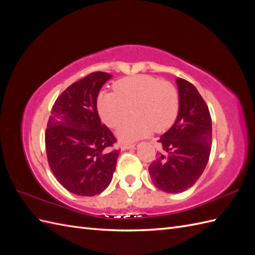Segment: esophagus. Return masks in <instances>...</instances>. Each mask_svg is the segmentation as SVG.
I'll return each mask as SVG.
<instances>
[{
  "mask_svg": "<svg viewBox=\"0 0 255 255\" xmlns=\"http://www.w3.org/2000/svg\"><path fill=\"white\" fill-rule=\"evenodd\" d=\"M134 147H136V144L134 143H123L122 144V149L123 150H127V149H133Z\"/></svg>",
  "mask_w": 255,
  "mask_h": 255,
  "instance_id": "34e87169",
  "label": "esophagus"
}]
</instances>
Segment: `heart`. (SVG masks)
Here are the masks:
<instances>
[{
  "mask_svg": "<svg viewBox=\"0 0 255 255\" xmlns=\"http://www.w3.org/2000/svg\"><path fill=\"white\" fill-rule=\"evenodd\" d=\"M115 93H102L97 111L102 121L112 128L131 112L135 116L117 128L122 142H132L147 137L151 131L162 132L176 121L180 110L178 92L167 81L151 75H134L114 83Z\"/></svg>",
  "mask_w": 255,
  "mask_h": 255,
  "instance_id": "1",
  "label": "heart"
}]
</instances>
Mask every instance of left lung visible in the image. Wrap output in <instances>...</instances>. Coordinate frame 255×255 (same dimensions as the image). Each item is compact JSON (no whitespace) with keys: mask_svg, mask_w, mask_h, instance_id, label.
Returning <instances> with one entry per match:
<instances>
[{"mask_svg":"<svg viewBox=\"0 0 255 255\" xmlns=\"http://www.w3.org/2000/svg\"><path fill=\"white\" fill-rule=\"evenodd\" d=\"M180 110L174 125L158 142L167 153L149 166L152 183L177 194L193 186L203 174L211 150V117L204 99L188 81L177 78Z\"/></svg>","mask_w":255,"mask_h":255,"instance_id":"1","label":"left lung"}]
</instances>
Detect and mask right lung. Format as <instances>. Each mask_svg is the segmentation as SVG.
I'll return each instance as SVG.
<instances>
[{
	"label": "right lung",
	"mask_w": 255,
	"mask_h": 255,
	"mask_svg": "<svg viewBox=\"0 0 255 255\" xmlns=\"http://www.w3.org/2000/svg\"><path fill=\"white\" fill-rule=\"evenodd\" d=\"M112 74L93 72L63 91L46 129L48 163L58 182L75 195L95 196L110 185L121 150L101 123L96 101Z\"/></svg>",
	"instance_id": "1"
}]
</instances>
